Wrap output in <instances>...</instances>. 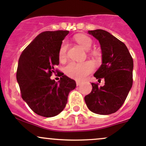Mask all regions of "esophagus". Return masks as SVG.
I'll list each match as a JSON object with an SVG mask.
<instances>
[{
	"label": "esophagus",
	"instance_id": "1",
	"mask_svg": "<svg viewBox=\"0 0 146 146\" xmlns=\"http://www.w3.org/2000/svg\"><path fill=\"white\" fill-rule=\"evenodd\" d=\"M80 84H81V82L80 81H79V80H77L76 81V85L77 86H79Z\"/></svg>",
	"mask_w": 146,
	"mask_h": 146
}]
</instances>
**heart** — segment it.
I'll return each mask as SVG.
<instances>
[{"label":"heart","instance_id":"b5f03b06","mask_svg":"<svg viewBox=\"0 0 146 146\" xmlns=\"http://www.w3.org/2000/svg\"><path fill=\"white\" fill-rule=\"evenodd\" d=\"M75 41L82 48L89 50L92 46L93 41L89 36L84 35H78L75 36ZM68 44L66 41H63L59 49V59L61 61L64 60L66 57ZM95 54V52H93ZM94 69V66L91 62H85L82 63L70 62L65 68V73L70 78L77 80H81L89 76Z\"/></svg>","mask_w":146,"mask_h":146}]
</instances>
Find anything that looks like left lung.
<instances>
[{
  "label": "left lung",
  "instance_id": "left-lung-1",
  "mask_svg": "<svg viewBox=\"0 0 146 146\" xmlns=\"http://www.w3.org/2000/svg\"><path fill=\"white\" fill-rule=\"evenodd\" d=\"M98 40L102 50V64L94 74L105 80V85L92 82L91 92L84 97L89 110L108 115L117 111L127 98L133 83V59L124 43L103 30H89Z\"/></svg>",
  "mask_w": 146,
  "mask_h": 146
}]
</instances>
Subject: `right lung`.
<instances>
[{"mask_svg": "<svg viewBox=\"0 0 146 146\" xmlns=\"http://www.w3.org/2000/svg\"><path fill=\"white\" fill-rule=\"evenodd\" d=\"M68 30L40 33L23 50L19 60L17 80L21 96L35 113L44 117L57 116L64 109L76 81L55 68L60 64L59 49ZM59 73L60 80H51Z\"/></svg>", "mask_w": 146, "mask_h": 146, "instance_id": "1", "label": "right lung"}]
</instances>
